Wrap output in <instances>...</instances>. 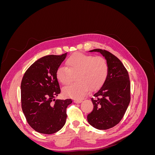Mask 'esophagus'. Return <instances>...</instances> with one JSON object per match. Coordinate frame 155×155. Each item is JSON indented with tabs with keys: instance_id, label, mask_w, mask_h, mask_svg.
I'll use <instances>...</instances> for the list:
<instances>
[{
	"instance_id": "1",
	"label": "esophagus",
	"mask_w": 155,
	"mask_h": 155,
	"mask_svg": "<svg viewBox=\"0 0 155 155\" xmlns=\"http://www.w3.org/2000/svg\"><path fill=\"white\" fill-rule=\"evenodd\" d=\"M82 101V100H74V102L76 103V104H80V103Z\"/></svg>"
}]
</instances>
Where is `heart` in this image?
<instances>
[{
    "instance_id": "1",
    "label": "heart",
    "mask_w": 155,
    "mask_h": 155,
    "mask_svg": "<svg viewBox=\"0 0 155 155\" xmlns=\"http://www.w3.org/2000/svg\"><path fill=\"white\" fill-rule=\"evenodd\" d=\"M66 67H60L56 71V78L63 85L72 82L77 76L78 82L63 88L64 94L72 98H81L88 91H94L103 85L109 74L107 61L101 56L76 52L66 61Z\"/></svg>"
}]
</instances>
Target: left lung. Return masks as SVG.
<instances>
[{
	"label": "left lung",
	"mask_w": 155,
	"mask_h": 155,
	"mask_svg": "<svg viewBox=\"0 0 155 155\" xmlns=\"http://www.w3.org/2000/svg\"><path fill=\"white\" fill-rule=\"evenodd\" d=\"M106 59L109 74L105 83L94 94L92 111L87 116L89 124L100 130L113 127L122 119L130 103V81L121 61L109 51L94 49Z\"/></svg>",
	"instance_id": "obj_1"
}]
</instances>
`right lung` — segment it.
Masks as SVG:
<instances>
[{"instance_id":"add662e5","label":"right lung","mask_w":155,"mask_h":155,"mask_svg":"<svg viewBox=\"0 0 155 155\" xmlns=\"http://www.w3.org/2000/svg\"><path fill=\"white\" fill-rule=\"evenodd\" d=\"M67 55H49L37 59L22 78V109L28 123L38 133H55L66 122L67 108L72 101L55 97L61 92L56 71Z\"/></svg>"}]
</instances>
